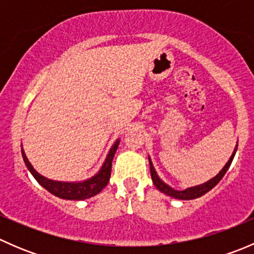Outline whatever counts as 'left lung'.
I'll return each mask as SVG.
<instances>
[{
    "mask_svg": "<svg viewBox=\"0 0 254 254\" xmlns=\"http://www.w3.org/2000/svg\"><path fill=\"white\" fill-rule=\"evenodd\" d=\"M236 151H237V146H236V148H235L234 153L231 155V157H230L229 162H227L226 165H225V167L220 171L219 175L215 176L214 178L205 182V183L200 184V186H195V187H191V188H187L186 190H176V189H173L172 187H170L168 184H166L165 182L161 181L160 177H158L157 173H156L155 168H153L152 162H151V160L148 158V162H150L151 178H152L153 184H155V187L158 189V190L162 191V193H165V194H167V195L172 196V198L181 199V200H191V199H196V198H199V196L204 195V194L207 193L209 190H211V189L214 188V187L216 186L220 181H221L222 177L225 176V173L227 172L229 167L231 166V162H232V160H234Z\"/></svg>",
    "mask_w": 254,
    "mask_h": 254,
    "instance_id": "8db88e82",
    "label": "left lung"
}]
</instances>
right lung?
<instances>
[{
  "instance_id": "1",
  "label": "right lung",
  "mask_w": 254,
  "mask_h": 254,
  "mask_svg": "<svg viewBox=\"0 0 254 254\" xmlns=\"http://www.w3.org/2000/svg\"><path fill=\"white\" fill-rule=\"evenodd\" d=\"M119 142V140H117L114 145L112 146V148L109 150L108 156H107L106 158V162L103 163L101 171H99L96 176L87 179V181L76 182V183H73V182L72 183H67V182H56L45 178V177L39 175V173L33 168V166L30 165V162L28 161L27 156H25L24 151L23 150L22 156L23 160H24L25 166H27V168L29 170V172L32 173L35 179H37L38 183L42 187H44L48 191H50L54 195L59 196V198L67 199V200H82V199L91 198V196L98 194L99 191L108 184L112 172V161L115 152H117Z\"/></svg>"
}]
</instances>
